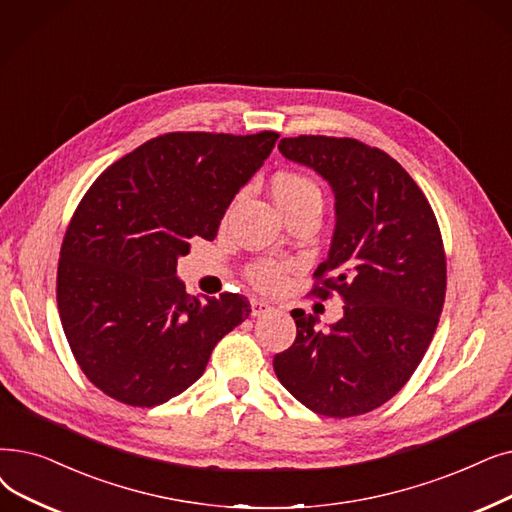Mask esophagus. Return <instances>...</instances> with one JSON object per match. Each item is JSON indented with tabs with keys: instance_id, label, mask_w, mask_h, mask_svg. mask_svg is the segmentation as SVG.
<instances>
[{
	"instance_id": "obj_1",
	"label": "esophagus",
	"mask_w": 512,
	"mask_h": 512,
	"mask_svg": "<svg viewBox=\"0 0 512 512\" xmlns=\"http://www.w3.org/2000/svg\"><path fill=\"white\" fill-rule=\"evenodd\" d=\"M268 311H272V305H270V303H265V301H261V299H253V301H251V314H253L255 318L265 316V314H268Z\"/></svg>"
}]
</instances>
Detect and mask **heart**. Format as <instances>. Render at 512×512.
Wrapping results in <instances>:
<instances>
[{
  "instance_id": "heart-1",
  "label": "heart",
  "mask_w": 512,
  "mask_h": 512,
  "mask_svg": "<svg viewBox=\"0 0 512 512\" xmlns=\"http://www.w3.org/2000/svg\"><path fill=\"white\" fill-rule=\"evenodd\" d=\"M270 190L274 201L282 211L309 203V201H320V190L318 186L309 180V177L295 173V171H278L272 182ZM288 265L280 261H259L253 265L249 278L261 288V291H276L286 280Z\"/></svg>"
}]
</instances>
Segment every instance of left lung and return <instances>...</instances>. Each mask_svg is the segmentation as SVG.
Returning <instances> with one entry per match:
<instances>
[{"label":"left lung","mask_w":512,"mask_h":512,"mask_svg":"<svg viewBox=\"0 0 512 512\" xmlns=\"http://www.w3.org/2000/svg\"><path fill=\"white\" fill-rule=\"evenodd\" d=\"M282 157L314 169L335 194V232L314 293L339 291L343 318L293 311L295 343L274 358L278 381L316 414L358 416L402 389L425 355L446 297V257L425 194L387 152L351 138L299 136Z\"/></svg>","instance_id":"1"}]
</instances>
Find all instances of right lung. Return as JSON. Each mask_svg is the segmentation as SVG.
<instances>
[{"label": "right lung", "mask_w": 512, "mask_h": 512, "mask_svg": "<svg viewBox=\"0 0 512 512\" xmlns=\"http://www.w3.org/2000/svg\"><path fill=\"white\" fill-rule=\"evenodd\" d=\"M276 131L165 133L110 165L79 203L58 263V311L73 355L129 406L169 402L201 379L213 347L251 314L247 297L186 295L177 259L213 240Z\"/></svg>", "instance_id": "add662e5"}]
</instances>
